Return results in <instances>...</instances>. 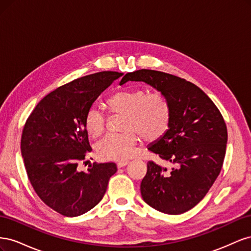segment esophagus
<instances>
[{
  "mask_svg": "<svg viewBox=\"0 0 251 251\" xmlns=\"http://www.w3.org/2000/svg\"><path fill=\"white\" fill-rule=\"evenodd\" d=\"M127 163H128L127 161H119V162L117 163V168H118V169L124 168V166H126Z\"/></svg>",
  "mask_w": 251,
  "mask_h": 251,
  "instance_id": "obj_1",
  "label": "esophagus"
}]
</instances>
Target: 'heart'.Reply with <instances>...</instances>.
Here are the masks:
<instances>
[{
	"mask_svg": "<svg viewBox=\"0 0 251 251\" xmlns=\"http://www.w3.org/2000/svg\"><path fill=\"white\" fill-rule=\"evenodd\" d=\"M110 109L125 114L121 134H108L95 144L97 156L103 160L120 161L134 156L138 135L146 141L160 139L169 131L172 120L171 104L166 96L155 91L148 93L143 89L123 90L108 100ZM107 117L103 111L92 105L85 116L88 133L97 137L105 128Z\"/></svg>",
	"mask_w": 251,
	"mask_h": 251,
	"instance_id": "b5f03b06",
	"label": "heart"
}]
</instances>
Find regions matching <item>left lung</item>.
Listing matches in <instances>:
<instances>
[{
    "label": "left lung",
    "mask_w": 251,
    "mask_h": 251,
    "mask_svg": "<svg viewBox=\"0 0 251 251\" xmlns=\"http://www.w3.org/2000/svg\"><path fill=\"white\" fill-rule=\"evenodd\" d=\"M128 80L163 93L172 109L169 131L148 150L175 168L168 173L149 161L140 185L142 199L164 214H183L204 198L221 172L227 143L222 114L199 87L175 75L141 69L126 73L120 83Z\"/></svg>",
    "instance_id": "8db88e82"
}]
</instances>
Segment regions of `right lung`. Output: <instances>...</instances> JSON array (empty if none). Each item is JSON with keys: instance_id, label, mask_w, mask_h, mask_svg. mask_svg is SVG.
Masks as SVG:
<instances>
[{"instance_id": "1", "label": "right lung", "mask_w": 251, "mask_h": 251, "mask_svg": "<svg viewBox=\"0 0 251 251\" xmlns=\"http://www.w3.org/2000/svg\"><path fill=\"white\" fill-rule=\"evenodd\" d=\"M121 75L98 72L57 88L36 104L23 128L21 151L30 183L60 215L77 217L96 206L117 171L114 162L93 163L88 172L77 171V165L92 151L86 113Z\"/></svg>"}]
</instances>
